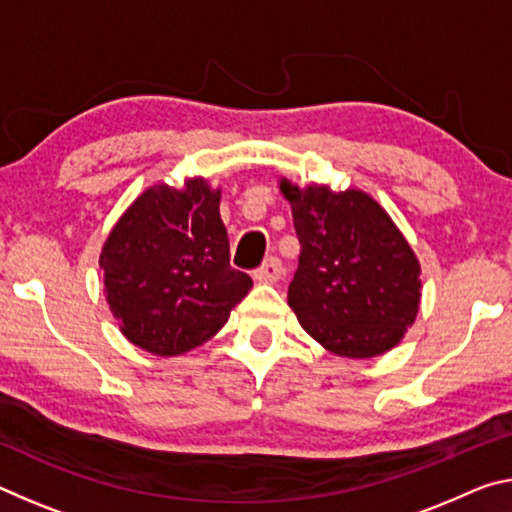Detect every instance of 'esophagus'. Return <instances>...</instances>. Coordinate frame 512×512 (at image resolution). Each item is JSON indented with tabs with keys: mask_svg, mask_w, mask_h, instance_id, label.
<instances>
[{
	"mask_svg": "<svg viewBox=\"0 0 512 512\" xmlns=\"http://www.w3.org/2000/svg\"><path fill=\"white\" fill-rule=\"evenodd\" d=\"M282 275V262L277 257H268L266 262L255 271V280L262 284H271L277 282Z\"/></svg>",
	"mask_w": 512,
	"mask_h": 512,
	"instance_id": "34e87169",
	"label": "esophagus"
}]
</instances>
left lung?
Instances as JSON below:
<instances>
[{
  "instance_id": "left-lung-1",
  "label": "left lung",
  "mask_w": 512,
  "mask_h": 512,
  "mask_svg": "<svg viewBox=\"0 0 512 512\" xmlns=\"http://www.w3.org/2000/svg\"><path fill=\"white\" fill-rule=\"evenodd\" d=\"M300 241L289 307L329 352L370 359L402 341L420 305V262L375 198L282 178Z\"/></svg>"
}]
</instances>
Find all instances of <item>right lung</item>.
<instances>
[{
    "label": "right lung",
    "mask_w": 512,
    "mask_h": 512,
    "mask_svg": "<svg viewBox=\"0 0 512 512\" xmlns=\"http://www.w3.org/2000/svg\"><path fill=\"white\" fill-rule=\"evenodd\" d=\"M221 189L203 178L183 189L153 185L106 239L99 264L121 334L158 357L203 345L253 287L230 266Z\"/></svg>",
    "instance_id": "add662e5"
}]
</instances>
